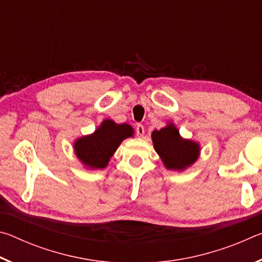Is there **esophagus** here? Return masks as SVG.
I'll list each match as a JSON object with an SVG mask.
<instances>
[{"instance_id":"34e87169","label":"esophagus","mask_w":262,"mask_h":262,"mask_svg":"<svg viewBox=\"0 0 262 262\" xmlns=\"http://www.w3.org/2000/svg\"><path fill=\"white\" fill-rule=\"evenodd\" d=\"M136 134L139 137H142L144 135V127L141 125V123H139V125L136 126Z\"/></svg>"}]
</instances>
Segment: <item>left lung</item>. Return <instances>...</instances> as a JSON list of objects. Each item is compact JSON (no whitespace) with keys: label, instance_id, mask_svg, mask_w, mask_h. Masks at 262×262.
Wrapping results in <instances>:
<instances>
[{"label":"left lung","instance_id":"obj_1","mask_svg":"<svg viewBox=\"0 0 262 262\" xmlns=\"http://www.w3.org/2000/svg\"><path fill=\"white\" fill-rule=\"evenodd\" d=\"M154 148L167 170L185 171L200 156V143L184 139L173 122L151 133Z\"/></svg>","mask_w":262,"mask_h":262}]
</instances>
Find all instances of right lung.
Masks as SVG:
<instances>
[{
  "mask_svg": "<svg viewBox=\"0 0 262 262\" xmlns=\"http://www.w3.org/2000/svg\"><path fill=\"white\" fill-rule=\"evenodd\" d=\"M134 129L128 123H117L105 119L92 134L75 140L74 151L88 170H103L121 142L133 137Z\"/></svg>",
  "mask_w": 262,
  "mask_h": 262,
  "instance_id": "right-lung-1",
  "label": "right lung"
}]
</instances>
